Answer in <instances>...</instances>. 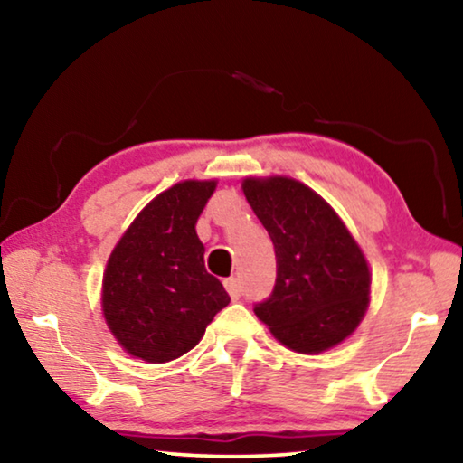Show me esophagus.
<instances>
[{
    "label": "esophagus",
    "instance_id": "34e87169",
    "mask_svg": "<svg viewBox=\"0 0 463 463\" xmlns=\"http://www.w3.org/2000/svg\"><path fill=\"white\" fill-rule=\"evenodd\" d=\"M224 289H226V292H229V296L232 298V300H239V296H241V284H239L237 278L224 279Z\"/></svg>",
    "mask_w": 463,
    "mask_h": 463
}]
</instances>
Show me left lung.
<instances>
[{
	"instance_id": "left-lung-1",
	"label": "left lung",
	"mask_w": 463,
	"mask_h": 463,
	"mask_svg": "<svg viewBox=\"0 0 463 463\" xmlns=\"http://www.w3.org/2000/svg\"><path fill=\"white\" fill-rule=\"evenodd\" d=\"M242 194L276 249V288L255 307L296 354H323L354 335L370 308L372 271L323 195L286 175L242 179Z\"/></svg>"
}]
</instances>
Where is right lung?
<instances>
[{
  "label": "right lung",
  "mask_w": 463,
  "mask_h": 463,
  "mask_svg": "<svg viewBox=\"0 0 463 463\" xmlns=\"http://www.w3.org/2000/svg\"><path fill=\"white\" fill-rule=\"evenodd\" d=\"M218 179H184L146 203L108 257L101 315L120 347L146 364L182 357L231 302L203 265L195 232Z\"/></svg>",
  "instance_id": "1"
}]
</instances>
